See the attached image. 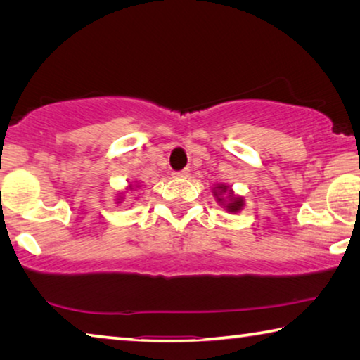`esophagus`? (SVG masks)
Here are the masks:
<instances>
[{"label":"esophagus","instance_id":"esophagus-1","mask_svg":"<svg viewBox=\"0 0 360 360\" xmlns=\"http://www.w3.org/2000/svg\"><path fill=\"white\" fill-rule=\"evenodd\" d=\"M191 174V172H188L187 168H184V169H181V172H174L173 173V176L174 178H187V176Z\"/></svg>","mask_w":360,"mask_h":360}]
</instances>
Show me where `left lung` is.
Masks as SVG:
<instances>
[{
  "label": "left lung",
  "instance_id": "1",
  "mask_svg": "<svg viewBox=\"0 0 360 360\" xmlns=\"http://www.w3.org/2000/svg\"><path fill=\"white\" fill-rule=\"evenodd\" d=\"M219 192H221V193H224V192H229L230 202L227 203V211L236 212V211H240V210H241V206H243V200H241V198H238V197H233V193H231L227 187H225V186H219ZM214 195H216L217 202H222V198H219V197H217V192H216Z\"/></svg>",
  "mask_w": 360,
  "mask_h": 360
}]
</instances>
